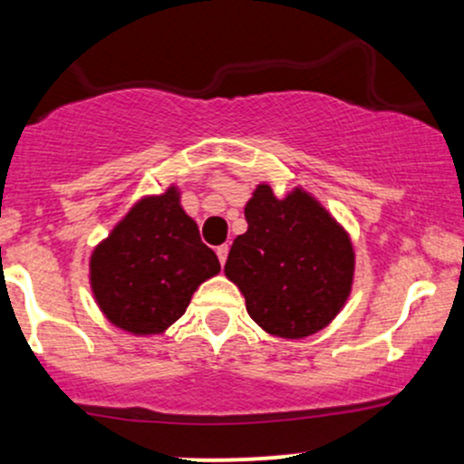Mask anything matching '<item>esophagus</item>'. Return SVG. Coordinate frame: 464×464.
<instances>
[{
	"label": "esophagus",
	"instance_id": "34e87169",
	"mask_svg": "<svg viewBox=\"0 0 464 464\" xmlns=\"http://www.w3.org/2000/svg\"><path fill=\"white\" fill-rule=\"evenodd\" d=\"M216 255H218V259H220V264H225V262H227V255H228V246H227V244H222V246H218V248H216Z\"/></svg>",
	"mask_w": 464,
	"mask_h": 464
}]
</instances>
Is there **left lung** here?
<instances>
[{"instance_id": "8db88e82", "label": "left lung", "mask_w": 464, "mask_h": 464, "mask_svg": "<svg viewBox=\"0 0 464 464\" xmlns=\"http://www.w3.org/2000/svg\"><path fill=\"white\" fill-rule=\"evenodd\" d=\"M248 228L233 239L225 275L264 332L299 340L327 327L351 295L355 255L343 227L296 188L276 198L257 185L244 207Z\"/></svg>"}]
</instances>
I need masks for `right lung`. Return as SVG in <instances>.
I'll return each instance as SVG.
<instances>
[{
  "label": "right lung",
  "mask_w": 464,
  "mask_h": 464,
  "mask_svg": "<svg viewBox=\"0 0 464 464\" xmlns=\"http://www.w3.org/2000/svg\"><path fill=\"white\" fill-rule=\"evenodd\" d=\"M92 290L115 327L135 335L163 334L188 310L220 262L180 207L177 188L146 196L92 253Z\"/></svg>",
  "instance_id": "add662e5"
}]
</instances>
